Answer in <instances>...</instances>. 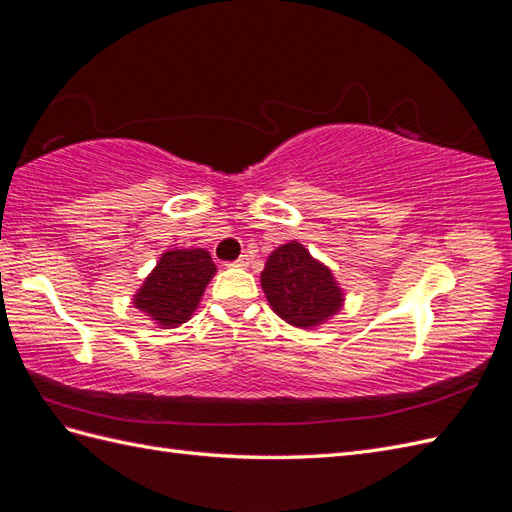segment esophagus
Masks as SVG:
<instances>
[{"label": "esophagus", "instance_id": "obj_1", "mask_svg": "<svg viewBox=\"0 0 512 512\" xmlns=\"http://www.w3.org/2000/svg\"><path fill=\"white\" fill-rule=\"evenodd\" d=\"M248 264H251V257H248V255H240V257H237V259L233 261V264H229V266H233V268H246Z\"/></svg>", "mask_w": 512, "mask_h": 512}]
</instances>
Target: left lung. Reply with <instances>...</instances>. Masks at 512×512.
Returning <instances> with one entry per match:
<instances>
[{"label": "left lung", "mask_w": 512, "mask_h": 512, "mask_svg": "<svg viewBox=\"0 0 512 512\" xmlns=\"http://www.w3.org/2000/svg\"><path fill=\"white\" fill-rule=\"evenodd\" d=\"M261 288L275 314L301 329L327 323L344 301L331 270L294 240L270 253L261 272Z\"/></svg>", "instance_id": "1"}]
</instances>
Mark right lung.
<instances>
[{
    "instance_id": "obj_1",
    "label": "right lung",
    "mask_w": 512,
    "mask_h": 512,
    "mask_svg": "<svg viewBox=\"0 0 512 512\" xmlns=\"http://www.w3.org/2000/svg\"><path fill=\"white\" fill-rule=\"evenodd\" d=\"M213 275L216 264L202 248L165 251L137 290L133 305L163 329L178 327L192 318Z\"/></svg>"
}]
</instances>
